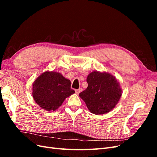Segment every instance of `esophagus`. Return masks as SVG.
Instances as JSON below:
<instances>
[{"mask_svg":"<svg viewBox=\"0 0 157 157\" xmlns=\"http://www.w3.org/2000/svg\"><path fill=\"white\" fill-rule=\"evenodd\" d=\"M82 91V88H79L78 90H75V92H76V94H78L80 92H81Z\"/></svg>","mask_w":157,"mask_h":157,"instance_id":"obj_1","label":"esophagus"}]
</instances>
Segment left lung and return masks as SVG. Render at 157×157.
Masks as SVG:
<instances>
[{"mask_svg": "<svg viewBox=\"0 0 157 157\" xmlns=\"http://www.w3.org/2000/svg\"><path fill=\"white\" fill-rule=\"evenodd\" d=\"M88 86L79 96L89 111L95 115L110 112L122 96L120 83L111 74L94 71L87 77Z\"/></svg>", "mask_w": 157, "mask_h": 157, "instance_id": "left-lung-1", "label": "left lung"}]
</instances>
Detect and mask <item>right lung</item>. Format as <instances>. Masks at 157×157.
Masks as SVG:
<instances>
[{
	"instance_id": "right-lung-1",
	"label": "right lung",
	"mask_w": 157,
	"mask_h": 157,
	"mask_svg": "<svg viewBox=\"0 0 157 157\" xmlns=\"http://www.w3.org/2000/svg\"><path fill=\"white\" fill-rule=\"evenodd\" d=\"M32 95L42 109L55 111L65 99L75 93L71 88V81L59 72L45 71L33 84Z\"/></svg>"
}]
</instances>
